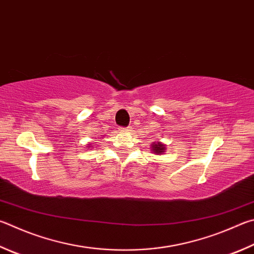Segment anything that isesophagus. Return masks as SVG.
<instances>
[{
  "instance_id": "34e87169",
  "label": "esophagus",
  "mask_w": 254,
  "mask_h": 254,
  "mask_svg": "<svg viewBox=\"0 0 254 254\" xmlns=\"http://www.w3.org/2000/svg\"><path fill=\"white\" fill-rule=\"evenodd\" d=\"M120 128H122V127H120ZM127 130H128V127H127ZM122 131H124V130H122Z\"/></svg>"
}]
</instances>
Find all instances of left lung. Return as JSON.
<instances>
[{
    "label": "left lung",
    "mask_w": 254,
    "mask_h": 254,
    "mask_svg": "<svg viewBox=\"0 0 254 254\" xmlns=\"http://www.w3.org/2000/svg\"><path fill=\"white\" fill-rule=\"evenodd\" d=\"M151 150L153 151L155 154H163L165 152V145L161 142H153L151 143Z\"/></svg>",
    "instance_id": "8db88e82"
}]
</instances>
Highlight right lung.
<instances>
[{
	"instance_id": "add662e5",
	"label": "right lung",
	"mask_w": 254,
	"mask_h": 254,
	"mask_svg": "<svg viewBox=\"0 0 254 254\" xmlns=\"http://www.w3.org/2000/svg\"><path fill=\"white\" fill-rule=\"evenodd\" d=\"M92 146H93V145H92ZM92 146H89V147H92Z\"/></svg>"
}]
</instances>
